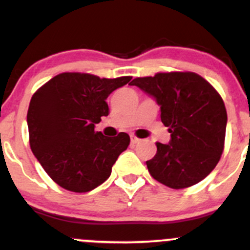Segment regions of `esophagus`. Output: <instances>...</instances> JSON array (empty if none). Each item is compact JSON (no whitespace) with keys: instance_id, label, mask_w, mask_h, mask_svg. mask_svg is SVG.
Returning <instances> with one entry per match:
<instances>
[{"instance_id":"obj_1","label":"esophagus","mask_w":250,"mask_h":250,"mask_svg":"<svg viewBox=\"0 0 250 250\" xmlns=\"http://www.w3.org/2000/svg\"><path fill=\"white\" fill-rule=\"evenodd\" d=\"M140 141V139H138L137 137H132L130 138V143L133 144V145H134V144H138Z\"/></svg>"}]
</instances>
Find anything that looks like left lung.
I'll list each match as a JSON object with an SVG mask.
<instances>
[{"instance_id":"obj_1","label":"left lung","mask_w":250,"mask_h":250,"mask_svg":"<svg viewBox=\"0 0 250 250\" xmlns=\"http://www.w3.org/2000/svg\"><path fill=\"white\" fill-rule=\"evenodd\" d=\"M130 85L156 100L170 133L169 143H156L155 157L146 161L152 178L172 188L203 180L224 150L228 113L219 93L193 72H161L134 78Z\"/></svg>"}]
</instances>
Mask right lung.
Wrapping results in <instances>:
<instances>
[{
	"label": "right lung",
	"mask_w": 250,
	"mask_h": 250,
	"mask_svg": "<svg viewBox=\"0 0 250 250\" xmlns=\"http://www.w3.org/2000/svg\"><path fill=\"white\" fill-rule=\"evenodd\" d=\"M130 80L64 72L32 95L27 111L30 146L46 173L62 188L88 192L98 188L127 150V133L105 137L94 128L109 115L107 97Z\"/></svg>",
	"instance_id": "obj_1"
}]
</instances>
